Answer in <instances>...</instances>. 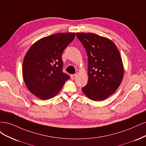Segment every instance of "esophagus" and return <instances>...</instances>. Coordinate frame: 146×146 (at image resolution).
<instances>
[{
	"mask_svg": "<svg viewBox=\"0 0 146 146\" xmlns=\"http://www.w3.org/2000/svg\"><path fill=\"white\" fill-rule=\"evenodd\" d=\"M76 74H72L71 75V78H72V79H74L75 78H76Z\"/></svg>",
	"mask_w": 146,
	"mask_h": 146,
	"instance_id": "34e87169",
	"label": "esophagus"
}]
</instances>
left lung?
I'll list each match as a JSON object with an SVG mask.
<instances>
[{
	"label": "left lung",
	"instance_id": "8db88e82",
	"mask_svg": "<svg viewBox=\"0 0 146 146\" xmlns=\"http://www.w3.org/2000/svg\"><path fill=\"white\" fill-rule=\"evenodd\" d=\"M88 57V80L82 88L90 100L103 101L114 93L123 78L122 59L116 45L94 33H76Z\"/></svg>",
	"mask_w": 146,
	"mask_h": 146
}]
</instances>
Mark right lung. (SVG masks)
I'll return each instance as SVG.
<instances>
[{
    "label": "right lung",
    "mask_w": 146,
    "mask_h": 146,
    "mask_svg": "<svg viewBox=\"0 0 146 146\" xmlns=\"http://www.w3.org/2000/svg\"><path fill=\"white\" fill-rule=\"evenodd\" d=\"M74 33L44 37L33 45L23 62L22 74L31 93L42 100L53 98L69 79L63 72L64 50L73 40Z\"/></svg>",
    "instance_id": "add662e5"
}]
</instances>
